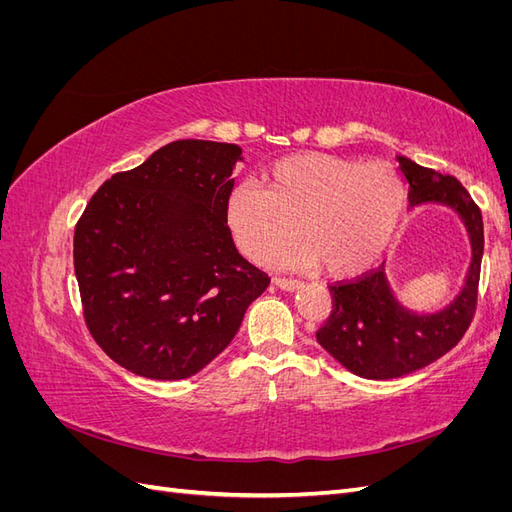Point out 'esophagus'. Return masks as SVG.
I'll list each match as a JSON object with an SVG mask.
<instances>
[{"instance_id": "obj_1", "label": "esophagus", "mask_w": 512, "mask_h": 512, "mask_svg": "<svg viewBox=\"0 0 512 512\" xmlns=\"http://www.w3.org/2000/svg\"><path fill=\"white\" fill-rule=\"evenodd\" d=\"M273 284L282 290H297L301 288L299 280H292V277H273Z\"/></svg>"}]
</instances>
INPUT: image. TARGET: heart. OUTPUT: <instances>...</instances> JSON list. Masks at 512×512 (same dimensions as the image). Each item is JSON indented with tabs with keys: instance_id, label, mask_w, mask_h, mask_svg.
Instances as JSON below:
<instances>
[{
	"instance_id": "obj_1",
	"label": "heart",
	"mask_w": 512,
	"mask_h": 512,
	"mask_svg": "<svg viewBox=\"0 0 512 512\" xmlns=\"http://www.w3.org/2000/svg\"><path fill=\"white\" fill-rule=\"evenodd\" d=\"M406 209V185L382 162L361 164L327 153L275 162L265 190L239 185L226 200V224L239 250L267 260L292 241L297 250L269 262L316 267L331 277L369 269L391 243Z\"/></svg>"
}]
</instances>
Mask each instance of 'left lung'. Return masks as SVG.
<instances>
[{
  "label": "left lung",
  "mask_w": 512,
  "mask_h": 512,
  "mask_svg": "<svg viewBox=\"0 0 512 512\" xmlns=\"http://www.w3.org/2000/svg\"><path fill=\"white\" fill-rule=\"evenodd\" d=\"M397 160L410 183L412 207L440 203L459 213L470 235L472 262L457 297L433 314H416L401 305L382 267L359 280L329 286L333 309L316 333L318 344L352 374L369 380L412 374L459 344L476 312L485 247L483 215L455 177L418 166L404 156Z\"/></svg>",
  "instance_id": "8db88e82"
}]
</instances>
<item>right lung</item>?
<instances>
[{
  "label": "right lung",
  "mask_w": 512,
  "mask_h": 512,
  "mask_svg": "<svg viewBox=\"0 0 512 512\" xmlns=\"http://www.w3.org/2000/svg\"><path fill=\"white\" fill-rule=\"evenodd\" d=\"M241 147L175 141L91 196L74 230V273L89 333L115 363L183 380L237 335L269 286L226 226Z\"/></svg>",
  "instance_id": "add662e5"
}]
</instances>
